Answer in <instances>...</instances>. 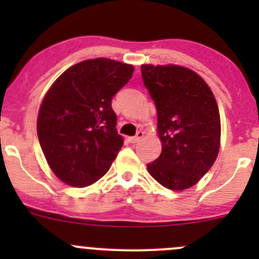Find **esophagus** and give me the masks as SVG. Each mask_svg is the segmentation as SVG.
I'll list each match as a JSON object with an SVG mask.
<instances>
[{
  "instance_id": "34e87169",
  "label": "esophagus",
  "mask_w": 259,
  "mask_h": 259,
  "mask_svg": "<svg viewBox=\"0 0 259 259\" xmlns=\"http://www.w3.org/2000/svg\"><path fill=\"white\" fill-rule=\"evenodd\" d=\"M143 137H144V133H143V132H138V133H137V135H135V137L129 138V142H130V143H133V144H135V143L139 142V140L142 139Z\"/></svg>"
}]
</instances>
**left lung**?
<instances>
[{
	"label": "left lung",
	"mask_w": 259,
	"mask_h": 259,
	"mask_svg": "<svg viewBox=\"0 0 259 259\" xmlns=\"http://www.w3.org/2000/svg\"><path fill=\"white\" fill-rule=\"evenodd\" d=\"M142 77L158 113L161 154L148 164L163 187H193L215 161L221 117L215 98L198 74L177 65H142Z\"/></svg>",
	"instance_id": "8db88e82"
}]
</instances>
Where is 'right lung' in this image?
Masks as SVG:
<instances>
[{
	"mask_svg": "<svg viewBox=\"0 0 259 259\" xmlns=\"http://www.w3.org/2000/svg\"><path fill=\"white\" fill-rule=\"evenodd\" d=\"M133 72V65L99 57L69 67L52 83L38 111L37 135L60 180L83 188L109 170L124 144L111 100Z\"/></svg>",
	"mask_w": 259,
	"mask_h": 259,
	"instance_id": "obj_1",
	"label": "right lung"
}]
</instances>
